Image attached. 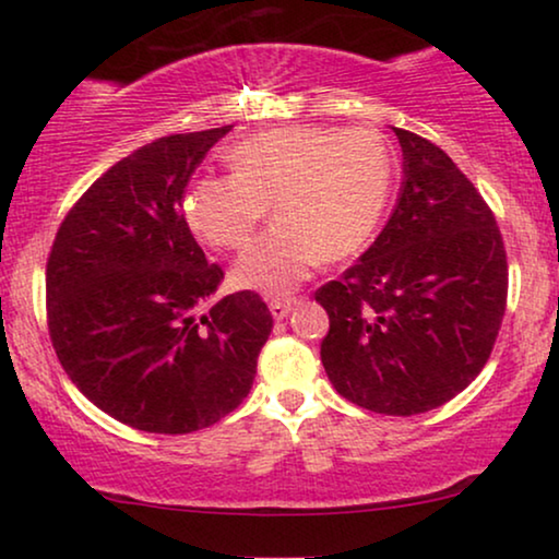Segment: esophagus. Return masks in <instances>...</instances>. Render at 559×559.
<instances>
[{
	"label": "esophagus",
	"instance_id": "1",
	"mask_svg": "<svg viewBox=\"0 0 559 559\" xmlns=\"http://www.w3.org/2000/svg\"><path fill=\"white\" fill-rule=\"evenodd\" d=\"M297 305L295 297H274V300H270V310H272V318L274 320H285L289 312H293V308Z\"/></svg>",
	"mask_w": 559,
	"mask_h": 559
}]
</instances>
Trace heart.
<instances>
[{
  "instance_id": "1",
  "label": "heart",
  "mask_w": 559,
  "mask_h": 559,
  "mask_svg": "<svg viewBox=\"0 0 559 559\" xmlns=\"http://www.w3.org/2000/svg\"><path fill=\"white\" fill-rule=\"evenodd\" d=\"M228 163L231 175H209L188 190L186 218L211 247L239 249L272 203L277 224L234 266L241 287L266 295L289 293L320 259L356 254L394 182L392 147L373 129H266L234 144Z\"/></svg>"
}]
</instances>
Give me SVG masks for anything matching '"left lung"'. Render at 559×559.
Returning a JSON list of instances; mask_svg holds the SVG:
<instances>
[{
  "label": "left lung",
  "instance_id": "8db88e82",
  "mask_svg": "<svg viewBox=\"0 0 559 559\" xmlns=\"http://www.w3.org/2000/svg\"><path fill=\"white\" fill-rule=\"evenodd\" d=\"M404 180L384 231L316 293L331 318L320 361L335 392L409 417L461 394L484 369L509 293L491 209L425 136L394 127Z\"/></svg>",
  "mask_w": 559,
  "mask_h": 559
}]
</instances>
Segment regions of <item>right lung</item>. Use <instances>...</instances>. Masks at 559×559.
<instances>
[{"instance_id": "obj_1", "label": "right lung", "mask_w": 559, "mask_h": 559, "mask_svg": "<svg viewBox=\"0 0 559 559\" xmlns=\"http://www.w3.org/2000/svg\"><path fill=\"white\" fill-rule=\"evenodd\" d=\"M231 127L170 134L109 167L60 224L45 295L58 361L98 409L134 430L186 435L254 384L272 312L251 289L203 312L224 270L182 216L190 175Z\"/></svg>"}]
</instances>
